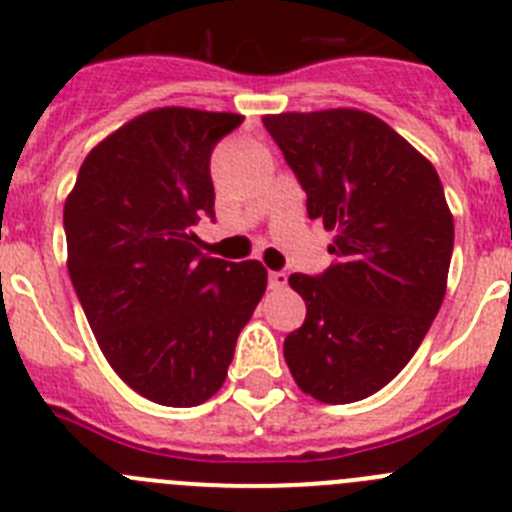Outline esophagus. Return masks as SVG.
Listing matches in <instances>:
<instances>
[{"label": "esophagus", "mask_w": 512, "mask_h": 512, "mask_svg": "<svg viewBox=\"0 0 512 512\" xmlns=\"http://www.w3.org/2000/svg\"><path fill=\"white\" fill-rule=\"evenodd\" d=\"M284 284H287V274H284V271H269L271 289H284Z\"/></svg>", "instance_id": "obj_1"}]
</instances>
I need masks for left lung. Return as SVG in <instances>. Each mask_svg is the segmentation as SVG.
Wrapping results in <instances>:
<instances>
[{
    "mask_svg": "<svg viewBox=\"0 0 512 512\" xmlns=\"http://www.w3.org/2000/svg\"><path fill=\"white\" fill-rule=\"evenodd\" d=\"M264 125L305 189L310 220L336 230V264L289 277L307 318L284 338V359L315 400H364L413 359L446 295L454 217L441 179L369 112H282Z\"/></svg>",
    "mask_w": 512,
    "mask_h": 512,
    "instance_id": "8db88e82",
    "label": "left lung"
}]
</instances>
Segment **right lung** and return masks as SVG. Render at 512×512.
<instances>
[{"mask_svg":"<svg viewBox=\"0 0 512 512\" xmlns=\"http://www.w3.org/2000/svg\"><path fill=\"white\" fill-rule=\"evenodd\" d=\"M243 122L161 107L104 138L63 207L69 277L104 359L138 395L194 408L228 377L235 341L264 297L259 261L200 253L215 217L212 148Z\"/></svg>","mask_w":512,"mask_h":512,"instance_id":"right-lung-1","label":"right lung"}]
</instances>
